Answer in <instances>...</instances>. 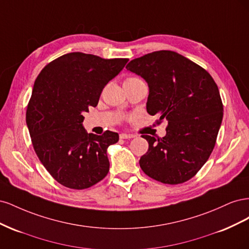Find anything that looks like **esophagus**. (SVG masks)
<instances>
[{"instance_id": "esophagus-1", "label": "esophagus", "mask_w": 249, "mask_h": 249, "mask_svg": "<svg viewBox=\"0 0 249 249\" xmlns=\"http://www.w3.org/2000/svg\"><path fill=\"white\" fill-rule=\"evenodd\" d=\"M119 137H120V139H130V138L134 137V135H131V134H120Z\"/></svg>"}]
</instances>
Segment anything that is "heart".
Wrapping results in <instances>:
<instances>
[{
    "label": "heart",
    "mask_w": 249,
    "mask_h": 249,
    "mask_svg": "<svg viewBox=\"0 0 249 249\" xmlns=\"http://www.w3.org/2000/svg\"><path fill=\"white\" fill-rule=\"evenodd\" d=\"M137 79H139V78H135V77H131V78H127L125 81H132V80H137ZM124 81V82H125Z\"/></svg>",
    "instance_id": "obj_1"
}]
</instances>
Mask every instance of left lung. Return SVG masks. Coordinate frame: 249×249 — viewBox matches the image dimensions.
Listing matches in <instances>:
<instances>
[{
	"mask_svg": "<svg viewBox=\"0 0 249 249\" xmlns=\"http://www.w3.org/2000/svg\"><path fill=\"white\" fill-rule=\"evenodd\" d=\"M144 79L149 88L146 110L168 122L166 136L142 137L148 150L140 158L146 176L169 185L192 178L215 146L223 105L217 84L201 66L172 51H157L125 66Z\"/></svg>",
	"mask_w": 249,
	"mask_h": 249,
	"instance_id": "obj_1",
	"label": "left lung"
}]
</instances>
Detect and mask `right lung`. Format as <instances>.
Wrapping results in <instances>:
<instances>
[{
  "label": "right lung",
  "mask_w": 249,
  "mask_h": 249,
  "mask_svg": "<svg viewBox=\"0 0 249 249\" xmlns=\"http://www.w3.org/2000/svg\"><path fill=\"white\" fill-rule=\"evenodd\" d=\"M127 61L74 52L53 60L36 78L26 123L37 157L64 187L87 189L108 175L107 148L118 134H88L82 123Z\"/></svg>",
  "instance_id": "obj_1"
}]
</instances>
